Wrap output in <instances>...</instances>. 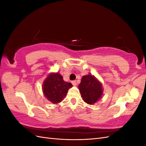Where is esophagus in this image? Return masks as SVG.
Masks as SVG:
<instances>
[{
  "label": "esophagus",
  "instance_id": "34e87169",
  "mask_svg": "<svg viewBox=\"0 0 146 146\" xmlns=\"http://www.w3.org/2000/svg\"><path fill=\"white\" fill-rule=\"evenodd\" d=\"M72 84L74 85V86H76L77 85V82L76 80H74L72 82Z\"/></svg>",
  "mask_w": 146,
  "mask_h": 146
}]
</instances>
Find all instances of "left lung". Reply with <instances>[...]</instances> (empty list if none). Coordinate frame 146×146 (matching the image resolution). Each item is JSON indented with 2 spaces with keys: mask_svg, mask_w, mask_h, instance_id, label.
I'll return each mask as SVG.
<instances>
[{
  "mask_svg": "<svg viewBox=\"0 0 146 146\" xmlns=\"http://www.w3.org/2000/svg\"><path fill=\"white\" fill-rule=\"evenodd\" d=\"M78 88L83 101L89 105L94 104L103 96L102 84L91 74L83 76Z\"/></svg>",
  "mask_w": 146,
  "mask_h": 146,
  "instance_id": "left-lung-1",
  "label": "left lung"
}]
</instances>
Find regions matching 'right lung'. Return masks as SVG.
Returning a JSON list of instances; mask_svg holds the SVG:
<instances>
[{"label":"right lung","instance_id":"1","mask_svg":"<svg viewBox=\"0 0 146 146\" xmlns=\"http://www.w3.org/2000/svg\"><path fill=\"white\" fill-rule=\"evenodd\" d=\"M72 85L65 82L58 72L48 74L43 82L42 90L45 98L53 104H58L67 95L68 91Z\"/></svg>","mask_w":146,"mask_h":146}]
</instances>
